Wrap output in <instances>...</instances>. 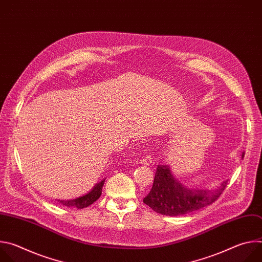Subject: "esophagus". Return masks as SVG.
I'll use <instances>...</instances> for the list:
<instances>
[{"mask_svg": "<svg viewBox=\"0 0 262 262\" xmlns=\"http://www.w3.org/2000/svg\"><path fill=\"white\" fill-rule=\"evenodd\" d=\"M141 163H142V165H145V166H150L154 163V160L150 156H146V157L142 158Z\"/></svg>", "mask_w": 262, "mask_h": 262, "instance_id": "obj_1", "label": "esophagus"}]
</instances>
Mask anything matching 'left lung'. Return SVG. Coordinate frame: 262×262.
Listing matches in <instances>:
<instances>
[{
    "label": "left lung",
    "mask_w": 262,
    "mask_h": 262,
    "mask_svg": "<svg viewBox=\"0 0 262 262\" xmlns=\"http://www.w3.org/2000/svg\"><path fill=\"white\" fill-rule=\"evenodd\" d=\"M244 157L243 152L242 159ZM226 185L227 180L213 190L190 189L174 177L168 165H159L152 189L143 202L158 213L171 216L181 215L213 203Z\"/></svg>",
    "instance_id": "1"
}]
</instances>
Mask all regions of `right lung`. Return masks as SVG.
<instances>
[{
	"label": "right lung",
	"mask_w": 262,
	"mask_h": 262,
	"mask_svg": "<svg viewBox=\"0 0 262 262\" xmlns=\"http://www.w3.org/2000/svg\"><path fill=\"white\" fill-rule=\"evenodd\" d=\"M104 183V179L99 181L94 185V188L86 195L76 198V199H71V200H58L61 204L67 206V207H76V208H84L92 203H94L101 195V190Z\"/></svg>",
	"instance_id": "add662e5"
}]
</instances>
